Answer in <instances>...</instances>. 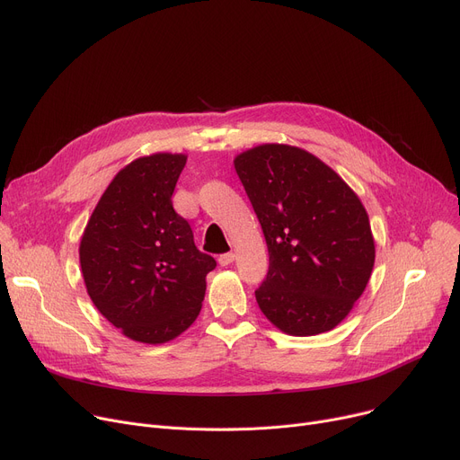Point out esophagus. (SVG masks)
I'll list each match as a JSON object with an SVG mask.
<instances>
[{"mask_svg":"<svg viewBox=\"0 0 460 460\" xmlns=\"http://www.w3.org/2000/svg\"><path fill=\"white\" fill-rule=\"evenodd\" d=\"M234 261V253H224L217 257V262L222 264V267H229V264Z\"/></svg>","mask_w":460,"mask_h":460,"instance_id":"esophagus-1","label":"esophagus"}]
</instances>
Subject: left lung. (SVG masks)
Returning a JSON list of instances; mask_svg holds the SVG:
<instances>
[{"label": "left lung", "mask_w": 460, "mask_h": 460, "mask_svg": "<svg viewBox=\"0 0 460 460\" xmlns=\"http://www.w3.org/2000/svg\"><path fill=\"white\" fill-rule=\"evenodd\" d=\"M234 169L269 246V274L255 291L264 317L288 335L333 330L373 272L366 207L330 165L293 145H257Z\"/></svg>", "instance_id": "8db88e82"}]
</instances>
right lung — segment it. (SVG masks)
Instances as JSON below:
<instances>
[{
    "mask_svg": "<svg viewBox=\"0 0 460 460\" xmlns=\"http://www.w3.org/2000/svg\"><path fill=\"white\" fill-rule=\"evenodd\" d=\"M186 155L155 153L125 165L96 203L80 243L94 307L132 341L175 340L201 311L216 261L193 244L172 196Z\"/></svg>",
    "mask_w": 460,
    "mask_h": 460,
    "instance_id": "1",
    "label": "right lung"
}]
</instances>
